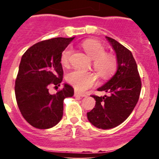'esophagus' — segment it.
I'll return each mask as SVG.
<instances>
[{
	"label": "esophagus",
	"mask_w": 159,
	"mask_h": 159,
	"mask_svg": "<svg viewBox=\"0 0 159 159\" xmlns=\"http://www.w3.org/2000/svg\"><path fill=\"white\" fill-rule=\"evenodd\" d=\"M74 96H79V97H84V96H86V95L84 93H79L77 90H75Z\"/></svg>",
	"instance_id": "esophagus-1"
}]
</instances>
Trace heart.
<instances>
[{
    "instance_id": "heart-1",
    "label": "heart",
    "mask_w": 159,
    "mask_h": 159,
    "mask_svg": "<svg viewBox=\"0 0 159 159\" xmlns=\"http://www.w3.org/2000/svg\"><path fill=\"white\" fill-rule=\"evenodd\" d=\"M81 46L93 60V66L100 75L108 78L114 73L117 65L116 58L111 54H106L105 49L101 43L95 39H88L82 42ZM72 52L71 47H67L62 52L61 63L63 66H69ZM66 81L77 90L84 92L97 84L98 77L94 72L74 69L67 73Z\"/></svg>"
}]
</instances>
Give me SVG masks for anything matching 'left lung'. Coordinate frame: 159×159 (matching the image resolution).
I'll list each match as a JSON object with an SVG mask.
<instances>
[{
    "instance_id": "1",
    "label": "left lung",
    "mask_w": 159,
    "mask_h": 159,
    "mask_svg": "<svg viewBox=\"0 0 159 159\" xmlns=\"http://www.w3.org/2000/svg\"><path fill=\"white\" fill-rule=\"evenodd\" d=\"M117 58L115 75L98 91L110 93L109 96L92 95L95 107L87 113V118L94 126L102 129L114 128L129 117L135 107L141 90L138 66L132 52L117 41L106 36Z\"/></svg>"
}]
</instances>
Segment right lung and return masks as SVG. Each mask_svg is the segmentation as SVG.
Returning a JSON list of instances; mask_svg holds the SVG:
<instances>
[{
  "mask_svg": "<svg viewBox=\"0 0 159 159\" xmlns=\"http://www.w3.org/2000/svg\"><path fill=\"white\" fill-rule=\"evenodd\" d=\"M73 39L57 37L39 42L21 57L15 84L16 102L23 117L36 129H49L59 123L63 100L74 95L73 88L67 84L56 94L48 92L50 85H61V57Z\"/></svg>",
  "mask_w": 159,
  "mask_h": 159,
  "instance_id": "add662e5",
  "label": "right lung"
}]
</instances>
